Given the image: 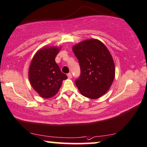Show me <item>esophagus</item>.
Instances as JSON below:
<instances>
[{
	"label": "esophagus",
	"mask_w": 147,
	"mask_h": 147,
	"mask_svg": "<svg viewBox=\"0 0 147 147\" xmlns=\"http://www.w3.org/2000/svg\"><path fill=\"white\" fill-rule=\"evenodd\" d=\"M67 77H68V78H72V74H71V73L67 74Z\"/></svg>",
	"instance_id": "1"
}]
</instances>
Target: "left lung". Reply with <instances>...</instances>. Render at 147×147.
Listing matches in <instances>:
<instances>
[{"instance_id":"1","label":"left lung","mask_w":147,"mask_h":147,"mask_svg":"<svg viewBox=\"0 0 147 147\" xmlns=\"http://www.w3.org/2000/svg\"><path fill=\"white\" fill-rule=\"evenodd\" d=\"M73 52L80 67L75 82L81 94L90 99L104 95L115 74V63L106 46L97 39H89L74 46Z\"/></svg>"}]
</instances>
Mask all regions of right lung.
<instances>
[{"label":"right lung","instance_id":"obj_1","mask_svg":"<svg viewBox=\"0 0 147 147\" xmlns=\"http://www.w3.org/2000/svg\"><path fill=\"white\" fill-rule=\"evenodd\" d=\"M59 48H46L38 51L32 60L28 78L32 88L41 97L50 98L59 91L63 80L67 78L55 62Z\"/></svg>","mask_w":147,"mask_h":147}]
</instances>
